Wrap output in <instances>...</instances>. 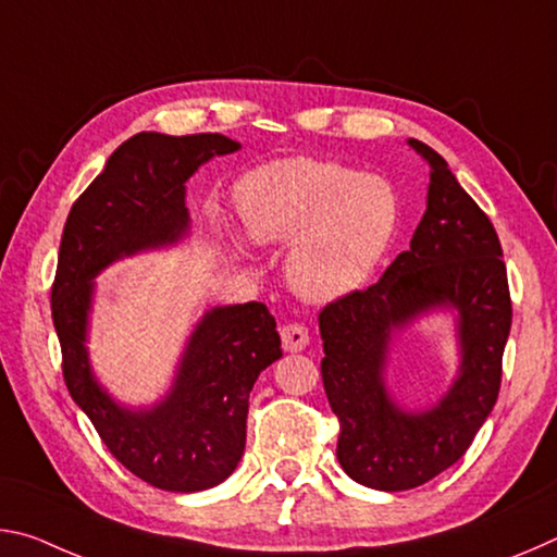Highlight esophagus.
I'll list each match as a JSON object with an SVG mask.
<instances>
[{
  "mask_svg": "<svg viewBox=\"0 0 557 557\" xmlns=\"http://www.w3.org/2000/svg\"><path fill=\"white\" fill-rule=\"evenodd\" d=\"M280 336H282V348L289 354H297L309 344V332L301 324H285L280 329Z\"/></svg>",
  "mask_w": 557,
  "mask_h": 557,
  "instance_id": "esophagus-1",
  "label": "esophagus"
}]
</instances>
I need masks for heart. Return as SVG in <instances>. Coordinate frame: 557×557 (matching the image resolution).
I'll return each mask as SVG.
<instances>
[{"mask_svg": "<svg viewBox=\"0 0 557 557\" xmlns=\"http://www.w3.org/2000/svg\"><path fill=\"white\" fill-rule=\"evenodd\" d=\"M238 201L252 240L292 243L289 287L312 301H332L361 287L398 225L388 182L309 157L258 169L245 178Z\"/></svg>", "mask_w": 557, "mask_h": 557, "instance_id": "b5f03b06", "label": "heart"}]
</instances>
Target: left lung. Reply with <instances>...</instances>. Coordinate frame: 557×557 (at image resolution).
Listing matches in <instances>:
<instances>
[{
	"label": "left lung",
	"instance_id": "left-lung-1",
	"mask_svg": "<svg viewBox=\"0 0 557 557\" xmlns=\"http://www.w3.org/2000/svg\"><path fill=\"white\" fill-rule=\"evenodd\" d=\"M428 159V211L410 240L369 289H354L319 312L322 381L338 418L336 457L354 482L405 492L465 457L502 388L511 332L504 252L488 215L459 186L445 159L420 139ZM460 312V379L435 409L405 413L384 391L389 332L420 311Z\"/></svg>",
	"mask_w": 557,
	"mask_h": 557
}]
</instances>
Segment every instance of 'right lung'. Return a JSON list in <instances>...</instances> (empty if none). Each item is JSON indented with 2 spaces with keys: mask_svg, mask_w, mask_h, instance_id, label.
Returning <instances> with one entry per match:
<instances>
[{
  "mask_svg": "<svg viewBox=\"0 0 557 557\" xmlns=\"http://www.w3.org/2000/svg\"><path fill=\"white\" fill-rule=\"evenodd\" d=\"M233 139L139 132L122 143L75 199L65 221L51 317L61 342L63 381L122 467L164 492H203L238 467L252 383L282 356L275 317L262 301L215 307L196 326L166 400L132 412L92 379L86 324L92 277L139 250L169 245L188 228L184 182Z\"/></svg>",
  "mask_w": 557,
  "mask_h": 557,
  "instance_id": "1",
  "label": "right lung"
}]
</instances>
